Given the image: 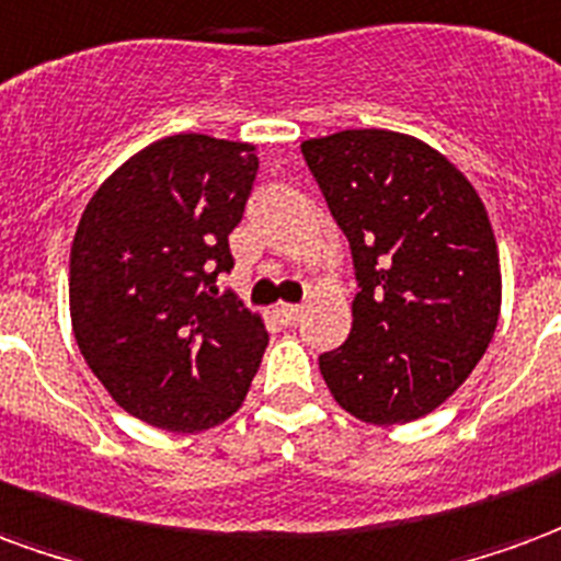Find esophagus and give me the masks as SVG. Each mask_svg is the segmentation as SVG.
<instances>
[{"instance_id":"esophagus-1","label":"esophagus","mask_w":561,"mask_h":561,"mask_svg":"<svg viewBox=\"0 0 561 561\" xmlns=\"http://www.w3.org/2000/svg\"><path fill=\"white\" fill-rule=\"evenodd\" d=\"M301 313H305V308H298V305H277L275 308V317L284 325H296L298 320H301Z\"/></svg>"}]
</instances>
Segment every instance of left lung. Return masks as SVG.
I'll return each mask as SVG.
<instances>
[{"mask_svg": "<svg viewBox=\"0 0 561 561\" xmlns=\"http://www.w3.org/2000/svg\"><path fill=\"white\" fill-rule=\"evenodd\" d=\"M353 248V331L320 355L331 398L391 427L443 407L488 353L502 308L488 208L443 151L388 128L301 142Z\"/></svg>", "mask_w": 561, "mask_h": 561, "instance_id": "8db88e82", "label": "left lung"}]
</instances>
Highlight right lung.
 Masks as SVG:
<instances>
[{
	"mask_svg": "<svg viewBox=\"0 0 561 561\" xmlns=\"http://www.w3.org/2000/svg\"><path fill=\"white\" fill-rule=\"evenodd\" d=\"M256 167L253 142L173 134L130 154L80 215L73 337L110 398L151 427L227 421L263 362V317L215 289Z\"/></svg>",
	"mask_w": 561,
	"mask_h": 561,
	"instance_id": "1",
	"label": "right lung"
}]
</instances>
